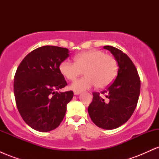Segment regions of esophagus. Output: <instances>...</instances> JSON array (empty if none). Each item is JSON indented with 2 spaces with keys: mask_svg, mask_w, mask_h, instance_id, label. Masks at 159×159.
Returning a JSON list of instances; mask_svg holds the SVG:
<instances>
[{
  "mask_svg": "<svg viewBox=\"0 0 159 159\" xmlns=\"http://www.w3.org/2000/svg\"><path fill=\"white\" fill-rule=\"evenodd\" d=\"M81 93V91H74V94L75 95H78Z\"/></svg>",
  "mask_w": 159,
  "mask_h": 159,
  "instance_id": "1",
  "label": "esophagus"
}]
</instances>
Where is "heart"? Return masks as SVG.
I'll use <instances>...</instances> for the list:
<instances>
[{"instance_id":"1","label":"heart","mask_w":159,"mask_h":159,"mask_svg":"<svg viewBox=\"0 0 159 159\" xmlns=\"http://www.w3.org/2000/svg\"><path fill=\"white\" fill-rule=\"evenodd\" d=\"M59 69L61 74L69 81H74L84 71L85 76L72 83V90H84L95 85L98 89H103L116 77L118 63L111 54L100 50H92L76 55L75 63L69 60L62 61Z\"/></svg>"}]
</instances>
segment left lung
<instances>
[{"label":"left lung","mask_w":159,"mask_h":159,"mask_svg":"<svg viewBox=\"0 0 159 159\" xmlns=\"http://www.w3.org/2000/svg\"><path fill=\"white\" fill-rule=\"evenodd\" d=\"M104 48L110 51L117 61V76L101 94L93 93L88 113L98 127L108 130L126 123L134 113L140 96V80L135 66L125 53L110 45Z\"/></svg>","instance_id":"8db88e82"}]
</instances>
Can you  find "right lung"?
<instances>
[{"instance_id":"obj_1","label":"right lung","mask_w":159,"mask_h":159,"mask_svg":"<svg viewBox=\"0 0 159 159\" xmlns=\"http://www.w3.org/2000/svg\"><path fill=\"white\" fill-rule=\"evenodd\" d=\"M66 48L45 45L32 51L21 62L14 78V95L24 121L39 132L59 126L72 90L57 91L67 85L59 66L69 57Z\"/></svg>"}]
</instances>
